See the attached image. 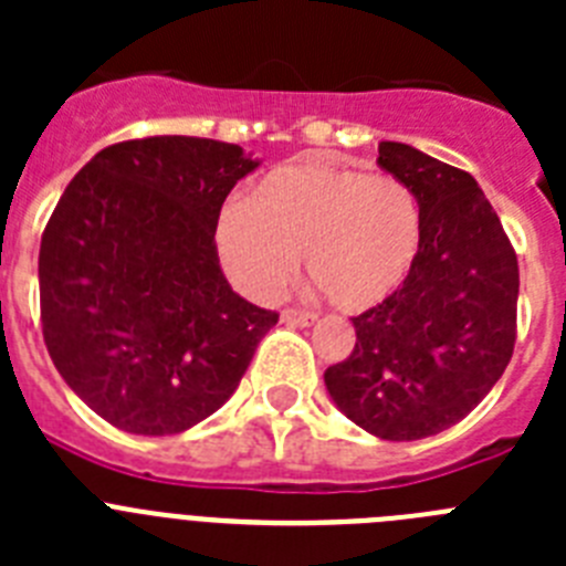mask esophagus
Here are the masks:
<instances>
[{"label": "esophagus", "mask_w": 566, "mask_h": 566, "mask_svg": "<svg viewBox=\"0 0 566 566\" xmlns=\"http://www.w3.org/2000/svg\"><path fill=\"white\" fill-rule=\"evenodd\" d=\"M280 319L289 323V326H312L314 319H317V314L306 312V308H283Z\"/></svg>", "instance_id": "1"}]
</instances>
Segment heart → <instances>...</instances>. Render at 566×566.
<instances>
[{"mask_svg":"<svg viewBox=\"0 0 566 566\" xmlns=\"http://www.w3.org/2000/svg\"><path fill=\"white\" fill-rule=\"evenodd\" d=\"M422 249V207L394 175L328 161H292L229 201L214 221V252L234 286L272 300L297 274L345 312H365L399 292Z\"/></svg>","mask_w":566,"mask_h":566,"instance_id":"heart-1","label":"heart"}]
</instances>
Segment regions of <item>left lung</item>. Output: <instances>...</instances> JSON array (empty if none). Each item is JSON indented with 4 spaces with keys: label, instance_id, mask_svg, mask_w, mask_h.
<instances>
[{
    "label": "left lung",
    "instance_id": "left-lung-1",
    "mask_svg": "<svg viewBox=\"0 0 566 566\" xmlns=\"http://www.w3.org/2000/svg\"><path fill=\"white\" fill-rule=\"evenodd\" d=\"M377 164L417 192L422 249L399 292L352 317L357 343L326 388L363 431L413 442L468 417L507 368L518 260L473 175L399 142Z\"/></svg>",
    "mask_w": 566,
    "mask_h": 566
}]
</instances>
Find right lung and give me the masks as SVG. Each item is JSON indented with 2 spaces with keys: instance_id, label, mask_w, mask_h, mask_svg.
Returning <instances> with one entry per match:
<instances>
[{
  "instance_id": "1",
  "label": "right lung",
  "mask_w": 566,
  "mask_h": 566,
  "mask_svg": "<svg viewBox=\"0 0 566 566\" xmlns=\"http://www.w3.org/2000/svg\"><path fill=\"white\" fill-rule=\"evenodd\" d=\"M254 167L238 144L153 135L104 147L59 198L39 249L44 345L115 428L167 437L207 419L277 323L214 252L223 201Z\"/></svg>"
}]
</instances>
